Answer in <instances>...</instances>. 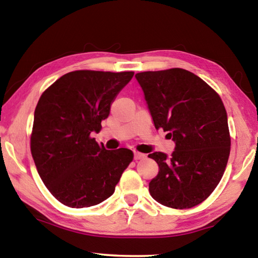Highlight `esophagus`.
<instances>
[{
    "instance_id": "1",
    "label": "esophagus",
    "mask_w": 258,
    "mask_h": 258,
    "mask_svg": "<svg viewBox=\"0 0 258 258\" xmlns=\"http://www.w3.org/2000/svg\"><path fill=\"white\" fill-rule=\"evenodd\" d=\"M146 155L145 154H141V152H138V151H135L134 152V159L135 160H141V159H145L146 158Z\"/></svg>"
}]
</instances>
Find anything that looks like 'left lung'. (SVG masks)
<instances>
[{"instance_id": "1", "label": "left lung", "mask_w": 258, "mask_h": 258, "mask_svg": "<svg viewBox=\"0 0 258 258\" xmlns=\"http://www.w3.org/2000/svg\"><path fill=\"white\" fill-rule=\"evenodd\" d=\"M156 130L175 143L171 157L152 152L158 164L149 192L164 206L184 209L203 203L220 183L230 155L228 115L215 91L181 68L135 75Z\"/></svg>"}]
</instances>
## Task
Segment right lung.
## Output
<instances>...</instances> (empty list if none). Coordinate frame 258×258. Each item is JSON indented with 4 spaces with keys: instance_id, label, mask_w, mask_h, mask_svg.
<instances>
[{
    "instance_id": "1",
    "label": "right lung",
    "mask_w": 258,
    "mask_h": 258,
    "mask_svg": "<svg viewBox=\"0 0 258 258\" xmlns=\"http://www.w3.org/2000/svg\"><path fill=\"white\" fill-rule=\"evenodd\" d=\"M133 72L76 71L56 80L41 95L34 112L30 150L43 183L61 204L95 206L115 191L133 152L107 150L99 133L111 103Z\"/></svg>"
}]
</instances>
